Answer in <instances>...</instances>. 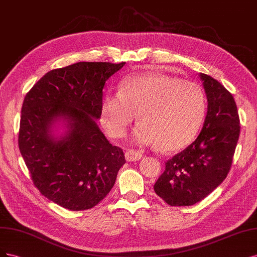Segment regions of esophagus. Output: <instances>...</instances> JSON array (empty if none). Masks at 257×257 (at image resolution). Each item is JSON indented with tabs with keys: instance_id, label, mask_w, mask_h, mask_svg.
<instances>
[{
	"instance_id": "34e87169",
	"label": "esophagus",
	"mask_w": 257,
	"mask_h": 257,
	"mask_svg": "<svg viewBox=\"0 0 257 257\" xmlns=\"http://www.w3.org/2000/svg\"><path fill=\"white\" fill-rule=\"evenodd\" d=\"M142 158V153L135 150H129L126 152V160L127 161H137Z\"/></svg>"
}]
</instances>
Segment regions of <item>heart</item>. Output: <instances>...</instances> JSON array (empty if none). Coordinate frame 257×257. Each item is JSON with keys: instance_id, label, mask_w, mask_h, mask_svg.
<instances>
[{"instance_id": "heart-1", "label": "heart", "mask_w": 257, "mask_h": 257, "mask_svg": "<svg viewBox=\"0 0 257 257\" xmlns=\"http://www.w3.org/2000/svg\"><path fill=\"white\" fill-rule=\"evenodd\" d=\"M136 142L159 145L162 152L184 150L200 131L206 114V97L195 82L168 74H141L120 81L119 93H107L100 119L114 138H122L137 117Z\"/></svg>"}]
</instances>
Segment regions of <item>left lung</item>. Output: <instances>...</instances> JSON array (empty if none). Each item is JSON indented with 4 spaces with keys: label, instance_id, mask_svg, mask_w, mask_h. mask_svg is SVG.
Listing matches in <instances>:
<instances>
[{
    "label": "left lung",
    "instance_id": "8db88e82",
    "mask_svg": "<svg viewBox=\"0 0 257 257\" xmlns=\"http://www.w3.org/2000/svg\"><path fill=\"white\" fill-rule=\"evenodd\" d=\"M208 101L200 136L165 162L154 186L171 206H191L210 194L227 176L240 134L234 97L219 81L201 73Z\"/></svg>",
    "mask_w": 257,
    "mask_h": 257
}]
</instances>
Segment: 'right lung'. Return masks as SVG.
Instances as JSON below:
<instances>
[{
	"mask_svg": "<svg viewBox=\"0 0 257 257\" xmlns=\"http://www.w3.org/2000/svg\"><path fill=\"white\" fill-rule=\"evenodd\" d=\"M125 62H79L47 72L24 97L19 150L33 184L66 209L93 208L113 188L126 162L97 126L105 81ZM63 118L69 130L60 140L52 125Z\"/></svg>",
	"mask_w": 257,
	"mask_h": 257,
	"instance_id": "obj_1",
	"label": "right lung"
}]
</instances>
